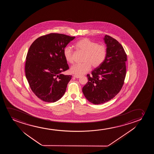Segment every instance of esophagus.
Wrapping results in <instances>:
<instances>
[{"label": "esophagus", "instance_id": "1", "mask_svg": "<svg viewBox=\"0 0 154 154\" xmlns=\"http://www.w3.org/2000/svg\"><path fill=\"white\" fill-rule=\"evenodd\" d=\"M74 77H75V78H80V76H77V75H74Z\"/></svg>", "mask_w": 154, "mask_h": 154}]
</instances>
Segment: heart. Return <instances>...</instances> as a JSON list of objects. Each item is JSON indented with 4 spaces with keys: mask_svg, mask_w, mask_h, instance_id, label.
<instances>
[{
    "mask_svg": "<svg viewBox=\"0 0 154 154\" xmlns=\"http://www.w3.org/2000/svg\"><path fill=\"white\" fill-rule=\"evenodd\" d=\"M79 51L84 53L82 63L72 66L70 72L77 76H82L91 69V66L97 68L105 60L107 55V48L105 45L98 44L89 38H82L75 44ZM63 56L67 62L74 63L73 51L70 46H66L63 49Z\"/></svg>",
    "mask_w": 154,
    "mask_h": 154,
    "instance_id": "heart-1",
    "label": "heart"
}]
</instances>
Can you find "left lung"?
<instances>
[{
	"label": "left lung",
	"instance_id": "left-lung-1",
	"mask_svg": "<svg viewBox=\"0 0 154 154\" xmlns=\"http://www.w3.org/2000/svg\"><path fill=\"white\" fill-rule=\"evenodd\" d=\"M107 55L101 65L87 76L88 81L82 93L91 103L98 105L112 99L122 88L126 74L127 54L117 40L105 35Z\"/></svg>",
	"mask_w": 154,
	"mask_h": 154
}]
</instances>
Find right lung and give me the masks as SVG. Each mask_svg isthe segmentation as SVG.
I'll return each mask as SVG.
<instances>
[{
	"label": "right lung",
	"instance_id": "right-lung-1",
	"mask_svg": "<svg viewBox=\"0 0 154 154\" xmlns=\"http://www.w3.org/2000/svg\"><path fill=\"white\" fill-rule=\"evenodd\" d=\"M75 38L51 33L38 37L30 46L26 56V77L32 91L43 101L54 103L65 93L72 76L62 74L69 68L63 49Z\"/></svg>",
	"mask_w": 154,
	"mask_h": 154
}]
</instances>
